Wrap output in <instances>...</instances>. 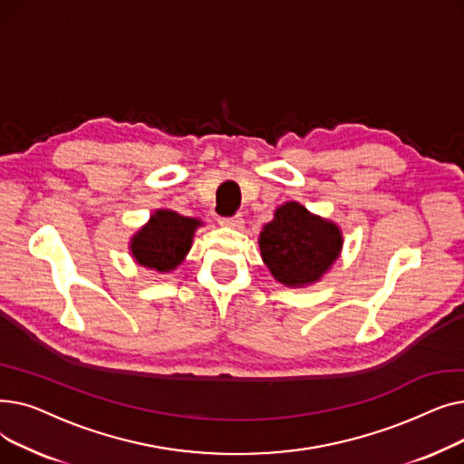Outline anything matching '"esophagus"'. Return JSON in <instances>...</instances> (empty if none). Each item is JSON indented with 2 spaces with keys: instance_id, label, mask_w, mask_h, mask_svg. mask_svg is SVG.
<instances>
[{
  "instance_id": "esophagus-1",
  "label": "esophagus",
  "mask_w": 464,
  "mask_h": 464,
  "mask_svg": "<svg viewBox=\"0 0 464 464\" xmlns=\"http://www.w3.org/2000/svg\"><path fill=\"white\" fill-rule=\"evenodd\" d=\"M219 224L222 226H227V227H235V229H240L242 224H245V219H242L240 214H235V216H229V218H219Z\"/></svg>"
}]
</instances>
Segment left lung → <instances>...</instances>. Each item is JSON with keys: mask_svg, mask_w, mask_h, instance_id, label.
<instances>
[{"mask_svg": "<svg viewBox=\"0 0 464 464\" xmlns=\"http://www.w3.org/2000/svg\"><path fill=\"white\" fill-rule=\"evenodd\" d=\"M338 226L289 201L275 210V219L259 233V250L271 275L284 285L303 287L318 282L343 250Z\"/></svg>", "mask_w": 464, "mask_h": 464, "instance_id": "left-lung-1", "label": "left lung"}]
</instances>
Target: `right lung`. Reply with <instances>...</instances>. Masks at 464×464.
<instances>
[{
    "instance_id": "obj_1",
    "label": "right lung",
    "mask_w": 464,
    "mask_h": 464,
    "mask_svg": "<svg viewBox=\"0 0 464 464\" xmlns=\"http://www.w3.org/2000/svg\"><path fill=\"white\" fill-rule=\"evenodd\" d=\"M201 226L199 219L180 216L175 210H156L149 224L142 226L130 242L133 259L158 273L177 269L191 248L193 233Z\"/></svg>"
}]
</instances>
